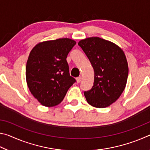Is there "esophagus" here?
Segmentation results:
<instances>
[{
  "label": "esophagus",
  "instance_id": "obj_1",
  "mask_svg": "<svg viewBox=\"0 0 150 150\" xmlns=\"http://www.w3.org/2000/svg\"><path fill=\"white\" fill-rule=\"evenodd\" d=\"M77 79V82L78 83H79L81 82V79H82V77H77V79Z\"/></svg>",
  "mask_w": 150,
  "mask_h": 150
}]
</instances>
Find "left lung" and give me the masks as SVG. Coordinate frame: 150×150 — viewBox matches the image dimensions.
I'll return each mask as SVG.
<instances>
[{
  "label": "left lung",
  "mask_w": 150,
  "mask_h": 150,
  "mask_svg": "<svg viewBox=\"0 0 150 150\" xmlns=\"http://www.w3.org/2000/svg\"><path fill=\"white\" fill-rule=\"evenodd\" d=\"M78 45L95 71L93 87L84 92L86 100L94 107H107L125 88L128 75L125 54L118 45L98 37L82 40Z\"/></svg>",
  "instance_id": "left-lung-1"
}]
</instances>
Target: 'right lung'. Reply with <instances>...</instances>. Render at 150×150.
Segmentation results:
<instances>
[{"instance_id": "add662e5", "label": "right lung", "mask_w": 150, "mask_h": 150, "mask_svg": "<svg viewBox=\"0 0 150 150\" xmlns=\"http://www.w3.org/2000/svg\"><path fill=\"white\" fill-rule=\"evenodd\" d=\"M75 44L73 40L59 38L40 43L30 52L26 67L28 87L42 105H59L76 82L66 60Z\"/></svg>"}]
</instances>
